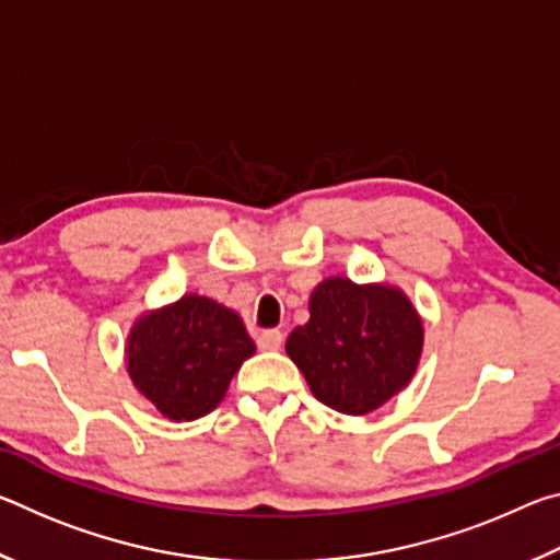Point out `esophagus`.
<instances>
[{
    "instance_id": "1",
    "label": "esophagus",
    "mask_w": 560,
    "mask_h": 560,
    "mask_svg": "<svg viewBox=\"0 0 560 560\" xmlns=\"http://www.w3.org/2000/svg\"><path fill=\"white\" fill-rule=\"evenodd\" d=\"M257 346L261 350H279L283 346V334L277 328H269V330H261L257 336Z\"/></svg>"
}]
</instances>
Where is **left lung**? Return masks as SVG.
Segmentation results:
<instances>
[{
	"mask_svg": "<svg viewBox=\"0 0 560 560\" xmlns=\"http://www.w3.org/2000/svg\"><path fill=\"white\" fill-rule=\"evenodd\" d=\"M308 311V324L291 330L287 353L316 400L368 415L412 381L424 328L400 289L330 277L311 293Z\"/></svg>",
	"mask_w": 560,
	"mask_h": 560,
	"instance_id": "obj_1",
	"label": "left lung"
}]
</instances>
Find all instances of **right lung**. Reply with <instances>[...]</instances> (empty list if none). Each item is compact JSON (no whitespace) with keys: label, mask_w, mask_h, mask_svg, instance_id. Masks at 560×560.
Masks as SVG:
<instances>
[{"label":"right lung","mask_w":560,"mask_h":560,"mask_svg":"<svg viewBox=\"0 0 560 560\" xmlns=\"http://www.w3.org/2000/svg\"><path fill=\"white\" fill-rule=\"evenodd\" d=\"M254 350V340L232 308L187 293L136 320L126 363L132 385L160 412L189 422L222 402L234 373Z\"/></svg>","instance_id":"right-lung-1"}]
</instances>
